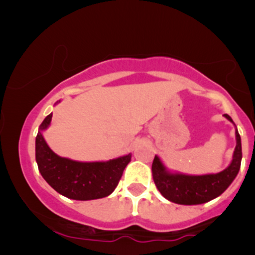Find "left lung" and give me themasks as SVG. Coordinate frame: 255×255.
Instances as JSON below:
<instances>
[{
	"instance_id": "obj_1",
	"label": "left lung",
	"mask_w": 255,
	"mask_h": 255,
	"mask_svg": "<svg viewBox=\"0 0 255 255\" xmlns=\"http://www.w3.org/2000/svg\"><path fill=\"white\" fill-rule=\"evenodd\" d=\"M230 122L232 118L224 115ZM237 145L231 165L217 174L207 175H183V174H170L158 156H154L152 163L153 180L158 190L167 200L177 204L194 205L209 202L224 193L232 181L236 179L242 163V139L238 130L236 131Z\"/></svg>"
}]
</instances>
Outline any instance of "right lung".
<instances>
[{"label":"right lung","mask_w":255,"mask_h":255,"mask_svg":"<svg viewBox=\"0 0 255 255\" xmlns=\"http://www.w3.org/2000/svg\"><path fill=\"white\" fill-rule=\"evenodd\" d=\"M52 114L40 124L36 137V160L45 181L59 194L72 200L88 201L106 197L118 186L131 154L107 162H79L52 152L41 130L51 123Z\"/></svg>","instance_id":"right-lung-1"}]
</instances>
